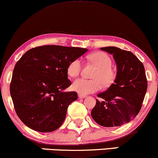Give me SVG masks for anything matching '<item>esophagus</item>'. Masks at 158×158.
Listing matches in <instances>:
<instances>
[{
    "instance_id": "esophagus-1",
    "label": "esophagus",
    "mask_w": 158,
    "mask_h": 158,
    "mask_svg": "<svg viewBox=\"0 0 158 158\" xmlns=\"http://www.w3.org/2000/svg\"><path fill=\"white\" fill-rule=\"evenodd\" d=\"M87 96L85 94H78V97L79 98H85V97H86Z\"/></svg>"
}]
</instances>
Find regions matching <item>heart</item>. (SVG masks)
I'll use <instances>...</instances> for the list:
<instances>
[{"mask_svg":"<svg viewBox=\"0 0 158 158\" xmlns=\"http://www.w3.org/2000/svg\"><path fill=\"white\" fill-rule=\"evenodd\" d=\"M89 61L98 67L93 75L94 79L81 77L74 81L72 88L74 91L82 94H90L98 91L102 85L109 86L114 83L116 78V71L112 67V60L104 52H95L88 56ZM82 69V61L79 58L74 59L67 67V74L72 77L78 76Z\"/></svg>","mask_w":158,"mask_h":158,"instance_id":"obj_1","label":"heart"}]
</instances>
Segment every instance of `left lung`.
Returning <instances> with one entry per match:
<instances>
[{
    "label": "left lung",
    "instance_id": "8db88e82",
    "mask_svg": "<svg viewBox=\"0 0 158 158\" xmlns=\"http://www.w3.org/2000/svg\"><path fill=\"white\" fill-rule=\"evenodd\" d=\"M113 54L117 65L114 83L98 94L91 115L101 126L111 127L128 123L141 110L147 89V79L142 62L133 52L116 47L101 48Z\"/></svg>",
    "mask_w": 158,
    "mask_h": 158
}]
</instances>
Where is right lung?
Listing matches in <instances>:
<instances>
[{
  "instance_id": "right-lung-1",
  "label": "right lung",
  "mask_w": 158,
  "mask_h": 158,
  "mask_svg": "<svg viewBox=\"0 0 158 158\" xmlns=\"http://www.w3.org/2000/svg\"><path fill=\"white\" fill-rule=\"evenodd\" d=\"M87 50L43 45L31 48L19 58L13 71L10 94L16 114L25 125L42 133L61 125L68 106L77 99L75 91H63L71 85L67 67Z\"/></svg>"
}]
</instances>
